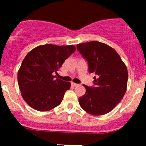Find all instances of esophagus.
Returning <instances> with one entry per match:
<instances>
[{"label":"esophagus","mask_w":146,"mask_h":146,"mask_svg":"<svg viewBox=\"0 0 146 146\" xmlns=\"http://www.w3.org/2000/svg\"><path fill=\"white\" fill-rule=\"evenodd\" d=\"M71 84H72V86H73V87H78V86H79V84H76V83H74V82H72V83H71Z\"/></svg>","instance_id":"obj_1"}]
</instances>
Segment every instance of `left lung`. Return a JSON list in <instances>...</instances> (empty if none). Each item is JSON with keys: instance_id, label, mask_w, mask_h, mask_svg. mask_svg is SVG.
I'll use <instances>...</instances> for the list:
<instances>
[{"instance_id": "1", "label": "left lung", "mask_w": 146, "mask_h": 146, "mask_svg": "<svg viewBox=\"0 0 146 146\" xmlns=\"http://www.w3.org/2000/svg\"><path fill=\"white\" fill-rule=\"evenodd\" d=\"M77 50L88 61L89 73H95L94 87L84 85L86 93L79 98L83 110L94 116L106 114L119 103L125 94L128 73L117 51L100 41L77 44Z\"/></svg>"}]
</instances>
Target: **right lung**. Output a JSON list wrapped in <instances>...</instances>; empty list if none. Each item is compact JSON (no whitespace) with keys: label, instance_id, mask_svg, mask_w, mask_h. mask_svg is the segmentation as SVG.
Here are the masks:
<instances>
[{"label":"right lung","instance_id":"1","mask_svg":"<svg viewBox=\"0 0 146 146\" xmlns=\"http://www.w3.org/2000/svg\"><path fill=\"white\" fill-rule=\"evenodd\" d=\"M74 45H40L29 52L18 72V87L24 101L36 111H47L61 104L70 82L56 79Z\"/></svg>","mask_w":146,"mask_h":146}]
</instances>
